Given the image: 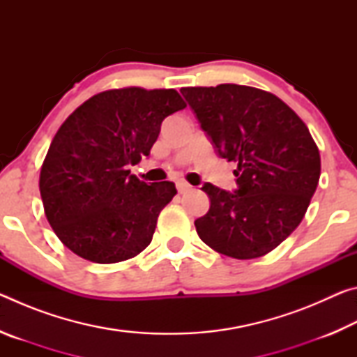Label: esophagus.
Returning <instances> with one entry per match:
<instances>
[{
  "instance_id": "1",
  "label": "esophagus",
  "mask_w": 357,
  "mask_h": 357,
  "mask_svg": "<svg viewBox=\"0 0 357 357\" xmlns=\"http://www.w3.org/2000/svg\"><path fill=\"white\" fill-rule=\"evenodd\" d=\"M176 189H178L179 193H187V192L192 189V185L189 183H185V181H178Z\"/></svg>"
}]
</instances>
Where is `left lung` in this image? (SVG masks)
<instances>
[{"mask_svg": "<svg viewBox=\"0 0 357 357\" xmlns=\"http://www.w3.org/2000/svg\"><path fill=\"white\" fill-rule=\"evenodd\" d=\"M181 93L217 154L238 164L234 192L202 187L211 206L195 220L198 236L231 258L266 255L298 228L317 190L321 159L309 129L258 88L223 83Z\"/></svg>", "mask_w": 357, "mask_h": 357, "instance_id": "1", "label": "left lung"}]
</instances>
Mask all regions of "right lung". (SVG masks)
I'll list each match as a JSON object with an SVG mask.
<instances>
[{"instance_id": "obj_1", "label": "right lung", "mask_w": 357, "mask_h": 357, "mask_svg": "<svg viewBox=\"0 0 357 357\" xmlns=\"http://www.w3.org/2000/svg\"><path fill=\"white\" fill-rule=\"evenodd\" d=\"M185 108L174 89L123 88L93 96L64 121L40 168L47 220L69 250L89 261H124L146 249L176 187L130 174L160 124Z\"/></svg>"}]
</instances>
